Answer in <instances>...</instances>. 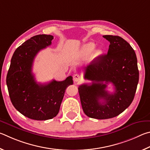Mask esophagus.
Returning a JSON list of instances; mask_svg holds the SVG:
<instances>
[{"mask_svg": "<svg viewBox=\"0 0 150 150\" xmlns=\"http://www.w3.org/2000/svg\"><path fill=\"white\" fill-rule=\"evenodd\" d=\"M73 80L74 82H79L81 80V76L78 74H76L73 76Z\"/></svg>", "mask_w": 150, "mask_h": 150, "instance_id": "obj_1", "label": "esophagus"}]
</instances>
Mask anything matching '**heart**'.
<instances>
[{"mask_svg":"<svg viewBox=\"0 0 150 150\" xmlns=\"http://www.w3.org/2000/svg\"><path fill=\"white\" fill-rule=\"evenodd\" d=\"M96 47V44L92 42H90V43H88L86 44L83 47L82 50V54L83 56H87L89 54H90L91 52H92L94 49ZM102 53V51L101 49H98L94 52L93 56L94 57H98Z\"/></svg>","mask_w":150,"mask_h":150,"instance_id":"1","label":"heart"}]
</instances>
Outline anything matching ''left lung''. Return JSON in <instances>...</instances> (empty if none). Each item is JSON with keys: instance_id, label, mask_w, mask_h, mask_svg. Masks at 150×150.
<instances>
[{"instance_id": "8db88e82", "label": "left lung", "mask_w": 150, "mask_h": 150, "mask_svg": "<svg viewBox=\"0 0 150 150\" xmlns=\"http://www.w3.org/2000/svg\"><path fill=\"white\" fill-rule=\"evenodd\" d=\"M103 37L110 42L107 54L97 57L85 69L84 78L92 83L78 88L83 112L96 119L113 118L128 108L139 80L137 58L130 45L119 36ZM109 83L114 85V93L106 90Z\"/></svg>"}]
</instances>
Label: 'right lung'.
I'll return each instance as SVG.
<instances>
[{
  "label": "right lung",
  "instance_id": "1",
  "mask_svg": "<svg viewBox=\"0 0 150 150\" xmlns=\"http://www.w3.org/2000/svg\"><path fill=\"white\" fill-rule=\"evenodd\" d=\"M53 36L38 35L16 49L6 76L10 100L15 109L29 119H51L59 113L65 90L73 84L72 77L63 81L38 83L32 73L34 59L41 50L51 45Z\"/></svg>",
  "mask_w": 150,
  "mask_h": 150
}]
</instances>
